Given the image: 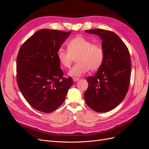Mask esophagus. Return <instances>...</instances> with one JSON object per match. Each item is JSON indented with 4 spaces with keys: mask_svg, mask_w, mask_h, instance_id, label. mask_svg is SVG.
Instances as JSON below:
<instances>
[{
    "mask_svg": "<svg viewBox=\"0 0 149 149\" xmlns=\"http://www.w3.org/2000/svg\"><path fill=\"white\" fill-rule=\"evenodd\" d=\"M79 78H76V77H74V78H73V81H74V82L78 81H79Z\"/></svg>",
    "mask_w": 149,
    "mask_h": 149,
    "instance_id": "esophagus-1",
    "label": "esophagus"
}]
</instances>
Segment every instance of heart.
Masks as SVG:
<instances>
[{
    "mask_svg": "<svg viewBox=\"0 0 149 149\" xmlns=\"http://www.w3.org/2000/svg\"><path fill=\"white\" fill-rule=\"evenodd\" d=\"M68 51L59 49L57 52L58 60L65 68H70L75 59L78 63L69 71L71 76H79L89 70L95 71L101 66L104 51L100 44L81 36L71 39L67 44Z\"/></svg>",
    "mask_w": 149,
    "mask_h": 149,
    "instance_id": "obj_1",
    "label": "heart"
}]
</instances>
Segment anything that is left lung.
I'll use <instances>...</instances> for the list:
<instances>
[{
  "label": "left lung",
  "instance_id": "8db88e82",
  "mask_svg": "<svg viewBox=\"0 0 149 149\" xmlns=\"http://www.w3.org/2000/svg\"><path fill=\"white\" fill-rule=\"evenodd\" d=\"M85 31L100 36L104 58L96 74L86 78L88 88L84 100L94 111L106 112L118 106L128 91L131 73L129 52L119 36L111 31L99 29Z\"/></svg>",
  "mask_w": 149,
  "mask_h": 149
}]
</instances>
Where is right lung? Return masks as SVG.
<instances>
[{"label":"right lung","instance_id":"right-lung-1","mask_svg":"<svg viewBox=\"0 0 149 149\" xmlns=\"http://www.w3.org/2000/svg\"><path fill=\"white\" fill-rule=\"evenodd\" d=\"M71 31L41 29L26 40L17 58V82L29 104L50 113L63 103L73 84L65 78L57 52Z\"/></svg>","mask_w":149,"mask_h":149}]
</instances>
